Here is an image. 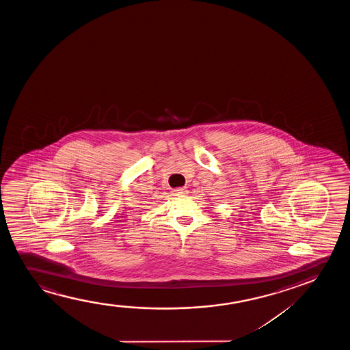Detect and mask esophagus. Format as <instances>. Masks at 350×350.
<instances>
[{"label":"esophagus","instance_id":"obj_1","mask_svg":"<svg viewBox=\"0 0 350 350\" xmlns=\"http://www.w3.org/2000/svg\"><path fill=\"white\" fill-rule=\"evenodd\" d=\"M173 193H174V196H184V195H187V190L183 187H178L176 190H173Z\"/></svg>","mask_w":350,"mask_h":350}]
</instances>
